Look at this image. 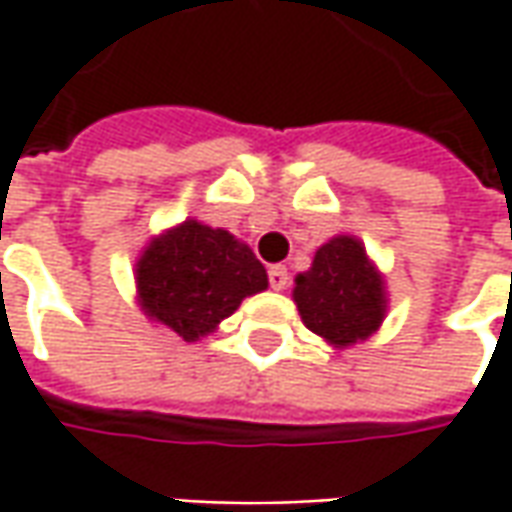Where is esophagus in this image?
Returning a JSON list of instances; mask_svg holds the SVG:
<instances>
[{"label": "esophagus", "instance_id": "1", "mask_svg": "<svg viewBox=\"0 0 512 512\" xmlns=\"http://www.w3.org/2000/svg\"><path fill=\"white\" fill-rule=\"evenodd\" d=\"M267 279H270V287L273 290H285L290 285V273H287L285 265H273L267 270Z\"/></svg>", "mask_w": 512, "mask_h": 512}]
</instances>
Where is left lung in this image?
I'll list each match as a JSON object with an SVG mask.
<instances>
[{
  "label": "left lung",
  "mask_w": 512,
  "mask_h": 512,
  "mask_svg": "<svg viewBox=\"0 0 512 512\" xmlns=\"http://www.w3.org/2000/svg\"><path fill=\"white\" fill-rule=\"evenodd\" d=\"M293 282V302L305 327L336 350L367 342L387 316L382 270L367 256L362 239L350 233L327 239L310 270Z\"/></svg>",
  "instance_id": "obj_1"
}]
</instances>
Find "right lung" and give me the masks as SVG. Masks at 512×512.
<instances>
[{"instance_id":"right-lung-1","label":"right lung","mask_w":512,"mask_h":512,"mask_svg":"<svg viewBox=\"0 0 512 512\" xmlns=\"http://www.w3.org/2000/svg\"><path fill=\"white\" fill-rule=\"evenodd\" d=\"M133 279L142 313L185 342L210 336L247 296L267 290V270L256 253L225 227L199 219L153 236L136 259Z\"/></svg>"}]
</instances>
